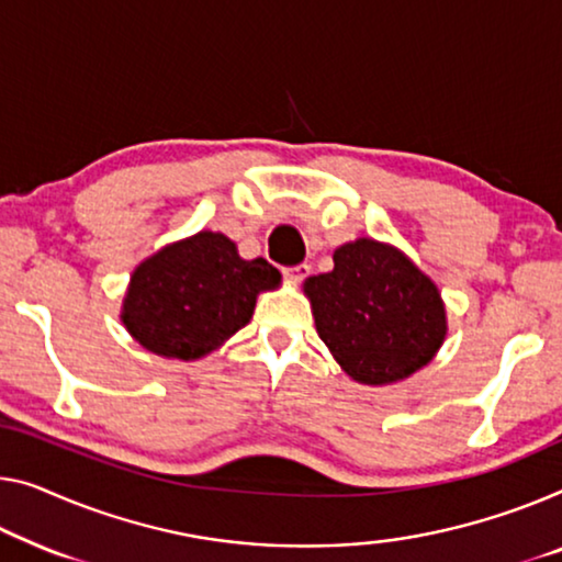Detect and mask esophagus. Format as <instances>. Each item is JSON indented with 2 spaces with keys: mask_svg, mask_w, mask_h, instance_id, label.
Returning <instances> with one entry per match:
<instances>
[{
  "mask_svg": "<svg viewBox=\"0 0 562 562\" xmlns=\"http://www.w3.org/2000/svg\"><path fill=\"white\" fill-rule=\"evenodd\" d=\"M310 274V265H297V267H288V270H284V278H288L290 282H295V284H300L303 282L305 278Z\"/></svg>",
  "mask_w": 562,
  "mask_h": 562,
  "instance_id": "esophagus-1",
  "label": "esophagus"
}]
</instances>
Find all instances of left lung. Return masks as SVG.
I'll use <instances>...</instances> for the list:
<instances>
[{"mask_svg":"<svg viewBox=\"0 0 562 562\" xmlns=\"http://www.w3.org/2000/svg\"><path fill=\"white\" fill-rule=\"evenodd\" d=\"M335 267L303 282L315 328L342 371L389 386L422 371L447 338V307L429 274L389 241L358 237Z\"/></svg>","mask_w":562,"mask_h":562,"instance_id":"obj_1","label":"left lung"}]
</instances>
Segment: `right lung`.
Instances as JSON below:
<instances>
[{
  "mask_svg": "<svg viewBox=\"0 0 562 562\" xmlns=\"http://www.w3.org/2000/svg\"><path fill=\"white\" fill-rule=\"evenodd\" d=\"M282 274L267 259H241L222 232H196L146 257L131 274L121 323L148 353L199 361L245 328L257 295Z\"/></svg>",
  "mask_w": 562,
  "mask_h": 562,
  "instance_id": "obj_1",
  "label": "right lung"
}]
</instances>
